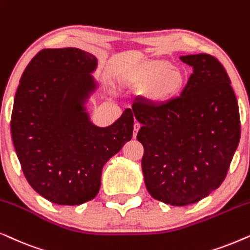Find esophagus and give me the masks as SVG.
Wrapping results in <instances>:
<instances>
[{
    "instance_id": "34e87169",
    "label": "esophagus",
    "mask_w": 250,
    "mask_h": 250,
    "mask_svg": "<svg viewBox=\"0 0 250 250\" xmlns=\"http://www.w3.org/2000/svg\"><path fill=\"white\" fill-rule=\"evenodd\" d=\"M139 128H141V125H139L138 122H136L134 125V137H136L137 136V132L139 130Z\"/></svg>"
}]
</instances>
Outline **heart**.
<instances>
[{"instance_id":"b5f03b06","label":"heart","mask_w":250,"mask_h":250,"mask_svg":"<svg viewBox=\"0 0 250 250\" xmlns=\"http://www.w3.org/2000/svg\"><path fill=\"white\" fill-rule=\"evenodd\" d=\"M138 81L148 84L146 97L153 104H167L172 101L185 84V74L179 68L172 67L167 61H152L143 67Z\"/></svg>"}]
</instances>
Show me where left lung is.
I'll return each mask as SVG.
<instances>
[{
	"mask_svg": "<svg viewBox=\"0 0 250 250\" xmlns=\"http://www.w3.org/2000/svg\"><path fill=\"white\" fill-rule=\"evenodd\" d=\"M193 68L179 97L132 104L146 188L171 206L200 201L222 184L240 141V115L225 68L207 53L181 56Z\"/></svg>",
	"mask_w": 250,
	"mask_h": 250,
	"instance_id": "left-lung-1",
	"label": "left lung"
}]
</instances>
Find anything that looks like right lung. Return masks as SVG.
Listing matches in <instances>:
<instances>
[{
    "label": "right lung",
    "mask_w": 250,
    "mask_h": 250,
    "mask_svg": "<svg viewBox=\"0 0 250 250\" xmlns=\"http://www.w3.org/2000/svg\"><path fill=\"white\" fill-rule=\"evenodd\" d=\"M97 58L78 48L43 49L29 62L11 114L13 145L29 185L57 205L94 199L103 167L132 137L130 108L108 127L90 121L84 104L97 89Z\"/></svg>",
    "instance_id": "right-lung-1"
}]
</instances>
